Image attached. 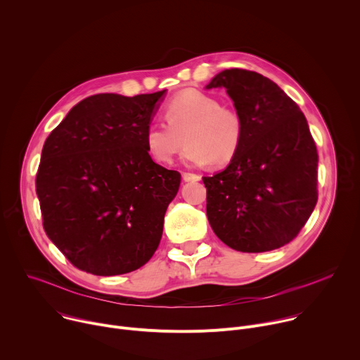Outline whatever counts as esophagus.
<instances>
[{
  "label": "esophagus",
  "mask_w": 360,
  "mask_h": 360,
  "mask_svg": "<svg viewBox=\"0 0 360 360\" xmlns=\"http://www.w3.org/2000/svg\"><path fill=\"white\" fill-rule=\"evenodd\" d=\"M182 178L185 182H193V181H200V176L196 174H191V172H184Z\"/></svg>",
  "instance_id": "34e87169"
}]
</instances>
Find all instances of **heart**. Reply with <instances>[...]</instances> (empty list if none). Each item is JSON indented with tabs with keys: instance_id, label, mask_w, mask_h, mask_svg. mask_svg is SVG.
Here are the masks:
<instances>
[{
	"instance_id": "b5f03b06",
	"label": "heart",
	"mask_w": 360,
	"mask_h": 360,
	"mask_svg": "<svg viewBox=\"0 0 360 360\" xmlns=\"http://www.w3.org/2000/svg\"><path fill=\"white\" fill-rule=\"evenodd\" d=\"M165 122H149L145 146L158 164H171L188 143L184 161L193 167H225L239 153L246 134L242 112L222 105L219 98L189 89L171 98L164 107Z\"/></svg>"
}]
</instances>
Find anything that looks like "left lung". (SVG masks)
<instances>
[{
	"label": "left lung",
	"mask_w": 360,
	"mask_h": 360,
	"mask_svg": "<svg viewBox=\"0 0 360 360\" xmlns=\"http://www.w3.org/2000/svg\"><path fill=\"white\" fill-rule=\"evenodd\" d=\"M226 88L246 124L236 158L203 176L207 215L229 248L258 253L293 240L318 202V150L303 112L269 78L231 68L207 88Z\"/></svg>",
	"instance_id": "obj_1"
}]
</instances>
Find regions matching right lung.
<instances>
[{"label": "right lung", "instance_id": "right-lung-1", "mask_svg": "<svg viewBox=\"0 0 360 360\" xmlns=\"http://www.w3.org/2000/svg\"><path fill=\"white\" fill-rule=\"evenodd\" d=\"M164 91L82 99L44 143L35 178L46 236L78 269L122 275L155 253L181 174L152 161L145 128Z\"/></svg>", "mask_w": 360, "mask_h": 360}]
</instances>
